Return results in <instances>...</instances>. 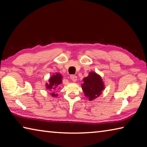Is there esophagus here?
<instances>
[{
    "mask_svg": "<svg viewBox=\"0 0 147 147\" xmlns=\"http://www.w3.org/2000/svg\"><path fill=\"white\" fill-rule=\"evenodd\" d=\"M70 78H71V80L74 81V82H75V81H76V80H77V76H76V75H74V74H72V75H71Z\"/></svg>",
    "mask_w": 147,
    "mask_h": 147,
    "instance_id": "34e87169",
    "label": "esophagus"
}]
</instances>
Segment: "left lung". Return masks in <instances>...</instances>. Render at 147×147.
Returning <instances> with one entry per match:
<instances>
[{"instance_id":"1","label":"left lung","mask_w":147,"mask_h":147,"mask_svg":"<svg viewBox=\"0 0 147 147\" xmlns=\"http://www.w3.org/2000/svg\"><path fill=\"white\" fill-rule=\"evenodd\" d=\"M83 81L82 90L85 96L88 97L90 101H93L98 97L105 89L101 77L95 72H90L89 75L83 79Z\"/></svg>"}]
</instances>
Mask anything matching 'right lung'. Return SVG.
I'll list each match as a JSON object with an SVG mask.
<instances>
[{
  "mask_svg": "<svg viewBox=\"0 0 147 147\" xmlns=\"http://www.w3.org/2000/svg\"><path fill=\"white\" fill-rule=\"evenodd\" d=\"M62 77L61 74L59 73H56L52 76V77L49 79V83L46 84V86L47 89L50 90L51 92V95L53 97H57V94H55V91L56 90V88L59 84L62 83Z\"/></svg>",
  "mask_w": 147,
  "mask_h": 147,
  "instance_id": "add662e5",
  "label": "right lung"
}]
</instances>
